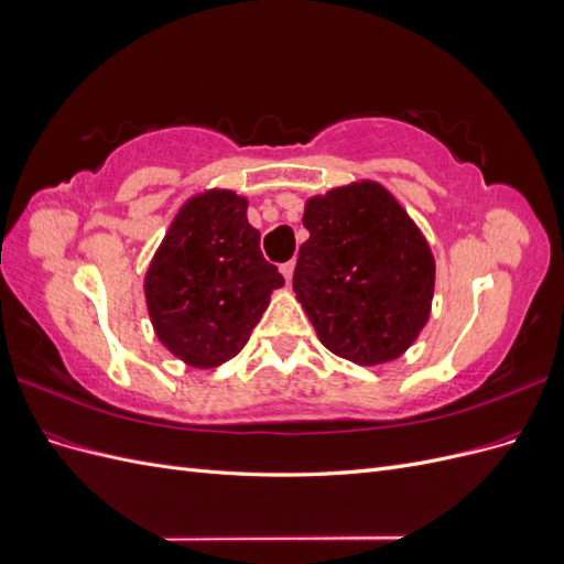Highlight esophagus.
Instances as JSON below:
<instances>
[{"instance_id":"esophagus-1","label":"esophagus","mask_w":564,"mask_h":564,"mask_svg":"<svg viewBox=\"0 0 564 564\" xmlns=\"http://www.w3.org/2000/svg\"><path fill=\"white\" fill-rule=\"evenodd\" d=\"M294 268H296V263L294 261H289V263H284L280 270H282V275H284V280H286V284H292V280H294Z\"/></svg>"}]
</instances>
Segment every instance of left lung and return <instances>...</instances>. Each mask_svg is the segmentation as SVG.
<instances>
[{"label": "left lung", "instance_id": "8db88e82", "mask_svg": "<svg viewBox=\"0 0 564 564\" xmlns=\"http://www.w3.org/2000/svg\"><path fill=\"white\" fill-rule=\"evenodd\" d=\"M311 237L299 249L294 292L324 348L373 367L414 344L431 317L435 259L402 204L377 181L305 202Z\"/></svg>", "mask_w": 564, "mask_h": 564}]
</instances>
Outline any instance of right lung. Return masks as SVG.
<instances>
[{
  "label": "right lung",
  "instance_id": "right-lung-1",
  "mask_svg": "<svg viewBox=\"0 0 564 564\" xmlns=\"http://www.w3.org/2000/svg\"><path fill=\"white\" fill-rule=\"evenodd\" d=\"M247 207V197L220 187L191 197L145 272L152 329L187 367L212 369L240 352L284 284Z\"/></svg>",
  "mask_w": 564,
  "mask_h": 564
}]
</instances>
